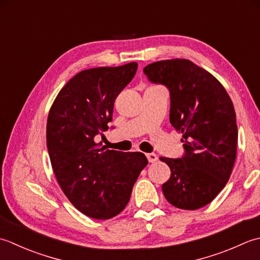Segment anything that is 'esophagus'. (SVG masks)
<instances>
[{
  "instance_id": "obj_1",
  "label": "esophagus",
  "mask_w": 260,
  "mask_h": 260,
  "mask_svg": "<svg viewBox=\"0 0 260 260\" xmlns=\"http://www.w3.org/2000/svg\"><path fill=\"white\" fill-rule=\"evenodd\" d=\"M146 156H147V158H148V160H149V162H155V161H157V159H158L157 155H156V153H153V152L147 153Z\"/></svg>"
}]
</instances>
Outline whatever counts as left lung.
Instances as JSON below:
<instances>
[{"mask_svg":"<svg viewBox=\"0 0 260 260\" xmlns=\"http://www.w3.org/2000/svg\"><path fill=\"white\" fill-rule=\"evenodd\" d=\"M144 73L168 88L169 121L183 135L184 155L160 157L172 172L162 193L178 209L203 208L225 186L234 168L238 128L232 101L218 79L187 59L152 62Z\"/></svg>","mask_w":260,"mask_h":260,"instance_id":"1","label":"left lung"}]
</instances>
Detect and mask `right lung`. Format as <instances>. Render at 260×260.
<instances>
[{"label": "right lung", "instance_id": "1", "mask_svg": "<svg viewBox=\"0 0 260 260\" xmlns=\"http://www.w3.org/2000/svg\"><path fill=\"white\" fill-rule=\"evenodd\" d=\"M137 62L79 72L58 93L47 120V148L57 182L82 213L107 220L128 204L148 160L141 152L99 147L113 104L136 75Z\"/></svg>", "mask_w": 260, "mask_h": 260}]
</instances>
